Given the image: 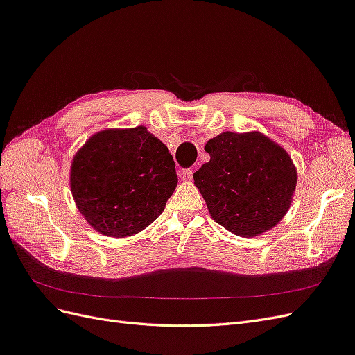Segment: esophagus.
Wrapping results in <instances>:
<instances>
[{"label": "esophagus", "instance_id": "34e87169", "mask_svg": "<svg viewBox=\"0 0 355 355\" xmlns=\"http://www.w3.org/2000/svg\"><path fill=\"white\" fill-rule=\"evenodd\" d=\"M192 173H194V171H192L191 168H184V170L179 171V178H180V180H184V182H191L192 180Z\"/></svg>", "mask_w": 355, "mask_h": 355}]
</instances>
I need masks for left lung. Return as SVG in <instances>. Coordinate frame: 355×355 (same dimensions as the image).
<instances>
[{"mask_svg":"<svg viewBox=\"0 0 355 355\" xmlns=\"http://www.w3.org/2000/svg\"><path fill=\"white\" fill-rule=\"evenodd\" d=\"M210 161L194 185L210 216L239 237L272 230L288 211L297 170L283 146L261 132H223L204 146Z\"/></svg>","mask_w":355,"mask_h":355,"instance_id":"8db88e82","label":"left lung"}]
</instances>
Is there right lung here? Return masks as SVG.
I'll list each match as a JSON object with an SVG mask.
<instances>
[{"label": "right lung", "mask_w": 355, "mask_h": 355, "mask_svg": "<svg viewBox=\"0 0 355 355\" xmlns=\"http://www.w3.org/2000/svg\"><path fill=\"white\" fill-rule=\"evenodd\" d=\"M69 184L93 230L125 239L163 213L178 175L167 146L137 125L94 133L73 155Z\"/></svg>", "instance_id": "obj_1"}]
</instances>
